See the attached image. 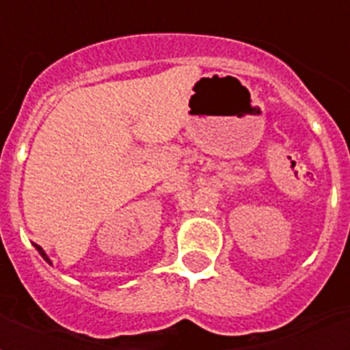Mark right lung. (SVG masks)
<instances>
[{
    "mask_svg": "<svg viewBox=\"0 0 350 350\" xmlns=\"http://www.w3.org/2000/svg\"><path fill=\"white\" fill-rule=\"evenodd\" d=\"M37 250H39V253H41L42 258H44V260H49V257H46V255H44V251H42L41 247H39V245H37ZM49 262H50V260H49Z\"/></svg>",
    "mask_w": 350,
    "mask_h": 350,
    "instance_id": "add662e5",
    "label": "right lung"
}]
</instances>
